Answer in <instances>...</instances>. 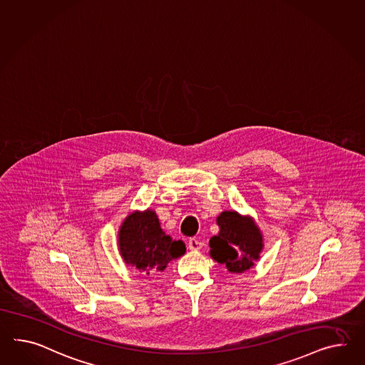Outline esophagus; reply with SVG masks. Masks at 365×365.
I'll return each mask as SVG.
<instances>
[{"mask_svg": "<svg viewBox=\"0 0 365 365\" xmlns=\"http://www.w3.org/2000/svg\"><path fill=\"white\" fill-rule=\"evenodd\" d=\"M187 247H189V250H200L202 247V242L198 241L197 238H190L187 241Z\"/></svg>", "mask_w": 365, "mask_h": 365, "instance_id": "34e87169", "label": "esophagus"}]
</instances>
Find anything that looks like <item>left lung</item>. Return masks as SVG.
Here are the masks:
<instances>
[{"instance_id": "8db88e82", "label": "left lung", "mask_w": 365, "mask_h": 365, "mask_svg": "<svg viewBox=\"0 0 365 365\" xmlns=\"http://www.w3.org/2000/svg\"><path fill=\"white\" fill-rule=\"evenodd\" d=\"M220 233L210 238V257L232 272L249 270L259 258L262 235L250 218L224 212L217 218Z\"/></svg>"}]
</instances>
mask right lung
Masks as SVG:
<instances>
[{
  "mask_svg": "<svg viewBox=\"0 0 365 365\" xmlns=\"http://www.w3.org/2000/svg\"><path fill=\"white\" fill-rule=\"evenodd\" d=\"M119 247L124 262L147 275L164 270L169 262L187 250L185 243L173 241L161 230L159 218L152 210L127 217L119 232Z\"/></svg>",
  "mask_w": 365,
  "mask_h": 365,
  "instance_id": "add662e5",
  "label": "right lung"
}]
</instances>
